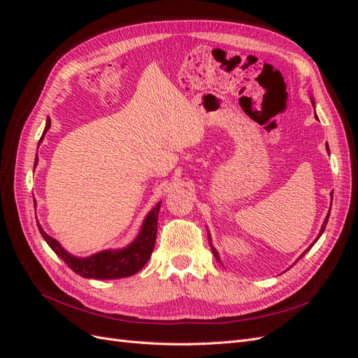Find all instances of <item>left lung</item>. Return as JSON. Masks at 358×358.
Wrapping results in <instances>:
<instances>
[{
    "mask_svg": "<svg viewBox=\"0 0 358 358\" xmlns=\"http://www.w3.org/2000/svg\"><path fill=\"white\" fill-rule=\"evenodd\" d=\"M310 101H312V106L313 107H315V101H313V99H312V96H310ZM315 117L318 119V116H317V113H315ZM326 149H327V152L330 154V149H329V145L326 143ZM331 200H333V192H331ZM331 209V208H330ZM329 218H330V210H329V213H327V216H326V220H324V222H322V225H321V230H320V233H318V236H317V239L315 241H313V243H315L318 239H320V237H321V234L324 233V230H326V225H327V222H329ZM208 237H209V243H210V248H212V252H213V255H215V258L216 259H218V262L221 263V258H220V254H218V251H216V249H215V246L212 245V237H210V234L208 233ZM313 243L306 249V251L305 252H303L301 255H305L308 251H309V249L313 246Z\"/></svg>",
    "mask_w": 358,
    "mask_h": 358,
    "instance_id": "8db88e82",
    "label": "left lung"
}]
</instances>
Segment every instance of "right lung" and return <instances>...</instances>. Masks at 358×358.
Instances as JSON below:
<instances>
[{
    "label": "right lung",
    "instance_id": "obj_1",
    "mask_svg": "<svg viewBox=\"0 0 358 358\" xmlns=\"http://www.w3.org/2000/svg\"><path fill=\"white\" fill-rule=\"evenodd\" d=\"M50 128V117L46 119L45 131L41 134V138L38 145L43 142V137L48 133ZM38 157H36L34 166H37ZM36 203V201H34ZM161 208V201H158L150 212L146 215V218L142 224L136 239L127 245L122 249H104L96 254H92L90 257H76L66 251L61 246V243L50 237L45 230L41 229V225L37 222L38 230L43 236V239L52 248V251L55 252L64 263H66L73 272L80 275L82 278L88 279H119L127 278L137 273L146 263L149 257L152 255L155 239H157V229H158V213Z\"/></svg>",
    "mask_w": 358,
    "mask_h": 358
}]
</instances>
